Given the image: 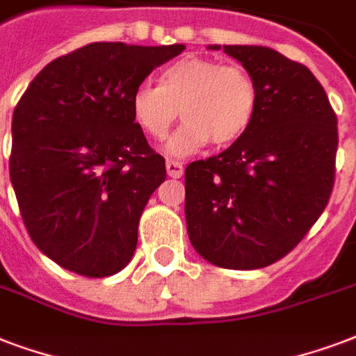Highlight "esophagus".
<instances>
[{"mask_svg": "<svg viewBox=\"0 0 356 356\" xmlns=\"http://www.w3.org/2000/svg\"><path fill=\"white\" fill-rule=\"evenodd\" d=\"M167 175L170 178H180L184 175V165L180 161H172V159H168L167 161Z\"/></svg>", "mask_w": 356, "mask_h": 356, "instance_id": "esophagus-1", "label": "esophagus"}]
</instances>
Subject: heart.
Masks as SVG:
<instances>
[{"label": "heart", "mask_w": 356, "mask_h": 356, "mask_svg": "<svg viewBox=\"0 0 356 356\" xmlns=\"http://www.w3.org/2000/svg\"><path fill=\"white\" fill-rule=\"evenodd\" d=\"M259 88L244 67L221 65L200 56L172 61L157 88L140 86L131 97V116L154 140H163L178 116L186 122L165 144L168 156L186 157L210 140L218 148L244 137L259 112Z\"/></svg>", "instance_id": "b5f03b06"}]
</instances>
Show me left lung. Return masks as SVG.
I'll list each match as a JSON object with an SVG mask.
<instances>
[{"label":"left lung","instance_id":"8db88e82","mask_svg":"<svg viewBox=\"0 0 356 356\" xmlns=\"http://www.w3.org/2000/svg\"><path fill=\"white\" fill-rule=\"evenodd\" d=\"M219 50V44H210ZM259 88L244 137L186 168V225L197 253L232 270L285 257L327 207L338 149L336 114L319 80L277 50L223 44Z\"/></svg>","mask_w":356,"mask_h":356}]
</instances>
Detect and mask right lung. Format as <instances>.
Here are the masks:
<instances>
[{"label":"right lung","mask_w":356,"mask_h":356,"mask_svg":"<svg viewBox=\"0 0 356 356\" xmlns=\"http://www.w3.org/2000/svg\"><path fill=\"white\" fill-rule=\"evenodd\" d=\"M184 44L92 42L50 61L13 114L9 172L39 250L80 276L129 263L165 159L131 116V97Z\"/></svg>","instance_id":"1"}]
</instances>
